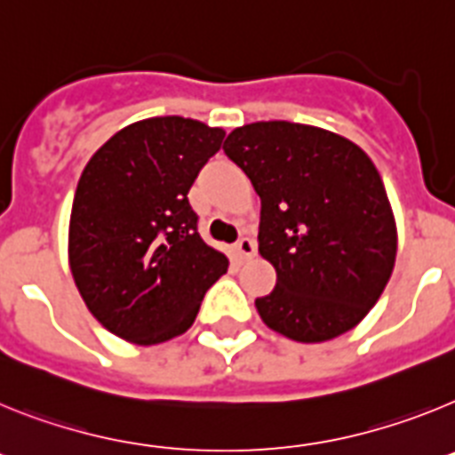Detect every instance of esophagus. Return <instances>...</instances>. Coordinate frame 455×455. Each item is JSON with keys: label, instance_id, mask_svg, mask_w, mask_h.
<instances>
[{"label": "esophagus", "instance_id": "esophagus-1", "mask_svg": "<svg viewBox=\"0 0 455 455\" xmlns=\"http://www.w3.org/2000/svg\"><path fill=\"white\" fill-rule=\"evenodd\" d=\"M235 251L236 255H239V262H248L251 257H255V241H252L251 236H241L235 243Z\"/></svg>", "mask_w": 455, "mask_h": 455}]
</instances>
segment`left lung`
Listing matches in <instances>:
<instances>
[{
    "mask_svg": "<svg viewBox=\"0 0 455 455\" xmlns=\"http://www.w3.org/2000/svg\"><path fill=\"white\" fill-rule=\"evenodd\" d=\"M225 155L262 200L259 252L277 283L255 307L271 331L316 344L355 328L380 299L396 225L383 180L364 150L312 124L236 127Z\"/></svg>",
    "mask_w": 455,
    "mask_h": 455,
    "instance_id": "8db88e82",
    "label": "left lung"
}]
</instances>
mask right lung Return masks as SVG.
I'll list each match as a JSON object with an SVG mask.
<instances>
[{"instance_id": "add662e5", "label": "right lung", "mask_w": 455, "mask_h": 455, "mask_svg": "<svg viewBox=\"0 0 455 455\" xmlns=\"http://www.w3.org/2000/svg\"><path fill=\"white\" fill-rule=\"evenodd\" d=\"M225 132L182 116L127 124L91 156L70 214L68 257L108 332L152 347L196 321L228 257L207 246L188 188Z\"/></svg>"}]
</instances>
